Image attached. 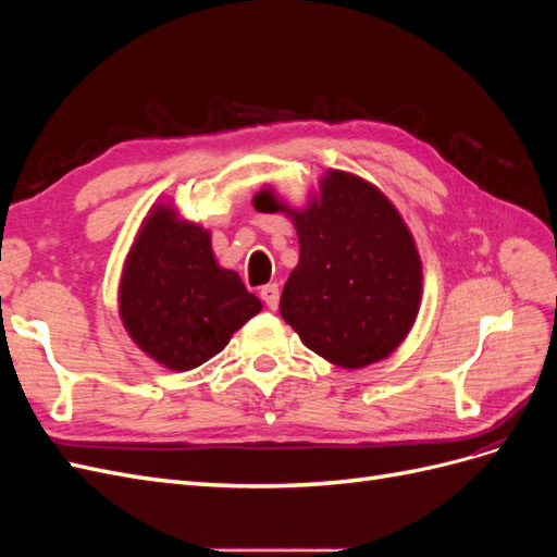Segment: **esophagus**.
<instances>
[{
  "instance_id": "esophagus-1",
  "label": "esophagus",
  "mask_w": 557,
  "mask_h": 557,
  "mask_svg": "<svg viewBox=\"0 0 557 557\" xmlns=\"http://www.w3.org/2000/svg\"><path fill=\"white\" fill-rule=\"evenodd\" d=\"M260 297H262V301L267 305V309H276L278 307V285L276 283H267V285H262L260 288Z\"/></svg>"
}]
</instances>
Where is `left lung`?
I'll list each match as a JSON object with an SVG mask.
<instances>
[{
    "label": "left lung",
    "instance_id": "1",
    "mask_svg": "<svg viewBox=\"0 0 557 557\" xmlns=\"http://www.w3.org/2000/svg\"><path fill=\"white\" fill-rule=\"evenodd\" d=\"M260 211H285L299 262L283 285L281 315L320 358L360 369L391 356L420 307L423 269L411 232L367 181L330 172L305 211L262 190Z\"/></svg>",
    "mask_w": 557,
    "mask_h": 557
}]
</instances>
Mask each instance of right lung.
<instances>
[{"label":"right lung","mask_w":557,"mask_h":557,"mask_svg":"<svg viewBox=\"0 0 557 557\" xmlns=\"http://www.w3.org/2000/svg\"><path fill=\"white\" fill-rule=\"evenodd\" d=\"M260 309L239 274L218 267L207 230L176 221L172 207L146 218L121 281L123 325L146 356L188 372Z\"/></svg>","instance_id":"add662e5"}]
</instances>
